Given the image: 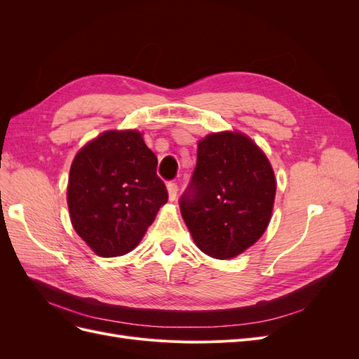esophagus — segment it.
<instances>
[{
	"mask_svg": "<svg viewBox=\"0 0 359 359\" xmlns=\"http://www.w3.org/2000/svg\"><path fill=\"white\" fill-rule=\"evenodd\" d=\"M168 191H169V199L175 201L177 199V193H178V186L175 181H169L168 182Z\"/></svg>",
	"mask_w": 359,
	"mask_h": 359,
	"instance_id": "34e87169",
	"label": "esophagus"
}]
</instances>
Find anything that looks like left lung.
I'll use <instances>...</instances> for the list:
<instances>
[{"label": "left lung", "mask_w": 359, "mask_h": 359, "mask_svg": "<svg viewBox=\"0 0 359 359\" xmlns=\"http://www.w3.org/2000/svg\"><path fill=\"white\" fill-rule=\"evenodd\" d=\"M198 147L196 168L180 198L181 215L205 255L229 259L265 232L276 196L274 172L241 133H214Z\"/></svg>", "instance_id": "left-lung-1"}]
</instances>
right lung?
I'll return each mask as SVG.
<instances>
[{
	"instance_id": "right-lung-1",
	"label": "right lung",
	"mask_w": 359,
	"mask_h": 359,
	"mask_svg": "<svg viewBox=\"0 0 359 359\" xmlns=\"http://www.w3.org/2000/svg\"><path fill=\"white\" fill-rule=\"evenodd\" d=\"M166 202L157 157L135 130L100 135L72 163L67 203L73 227L103 257L133 250Z\"/></svg>"
}]
</instances>
